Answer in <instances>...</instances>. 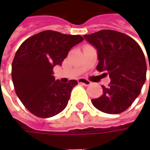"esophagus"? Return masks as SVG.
I'll list each match as a JSON object with an SVG mask.
<instances>
[{
    "instance_id": "esophagus-1",
    "label": "esophagus",
    "mask_w": 150,
    "mask_h": 150,
    "mask_svg": "<svg viewBox=\"0 0 150 150\" xmlns=\"http://www.w3.org/2000/svg\"><path fill=\"white\" fill-rule=\"evenodd\" d=\"M78 83L83 84L85 86H89L90 84H91V82L88 81V80H87V79H85V78H79L78 79Z\"/></svg>"
}]
</instances>
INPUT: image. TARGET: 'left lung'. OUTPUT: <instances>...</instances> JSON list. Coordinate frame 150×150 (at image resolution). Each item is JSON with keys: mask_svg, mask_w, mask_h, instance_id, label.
Here are the masks:
<instances>
[{"mask_svg": "<svg viewBox=\"0 0 150 150\" xmlns=\"http://www.w3.org/2000/svg\"><path fill=\"white\" fill-rule=\"evenodd\" d=\"M83 37L98 51L97 70L106 72L111 79L108 87L102 86L103 93L92 99V103L106 113L124 112L139 95L146 80L147 66L141 47L128 35L112 30Z\"/></svg>", "mask_w": 150, "mask_h": 150, "instance_id": "obj_1", "label": "left lung"}]
</instances>
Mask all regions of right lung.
I'll return each instance as SVG.
<instances>
[{
	"label": "right lung",
	"instance_id": "1",
	"mask_svg": "<svg viewBox=\"0 0 150 150\" xmlns=\"http://www.w3.org/2000/svg\"><path fill=\"white\" fill-rule=\"evenodd\" d=\"M83 38L55 31H44L27 38L16 51L11 78L17 97L39 118H50L67 105L76 80L67 83L55 80L53 67L62 65L68 52Z\"/></svg>",
	"mask_w": 150,
	"mask_h": 150
}]
</instances>
